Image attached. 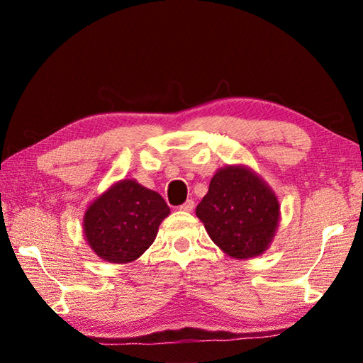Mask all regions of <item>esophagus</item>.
Wrapping results in <instances>:
<instances>
[{
	"instance_id": "34e87169",
	"label": "esophagus",
	"mask_w": 363,
	"mask_h": 363,
	"mask_svg": "<svg viewBox=\"0 0 363 363\" xmlns=\"http://www.w3.org/2000/svg\"><path fill=\"white\" fill-rule=\"evenodd\" d=\"M179 210L184 211V213H190V211L194 210V201H192V200H187L186 203H182V205L179 206Z\"/></svg>"
}]
</instances>
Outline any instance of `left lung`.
I'll use <instances>...</instances> for the list:
<instances>
[{"label":"left lung","mask_w":363,"mask_h":363,"mask_svg":"<svg viewBox=\"0 0 363 363\" xmlns=\"http://www.w3.org/2000/svg\"><path fill=\"white\" fill-rule=\"evenodd\" d=\"M195 213L211 240L235 259L261 256L280 220L277 195L247 164L218 169Z\"/></svg>","instance_id":"8db88e82"}]
</instances>
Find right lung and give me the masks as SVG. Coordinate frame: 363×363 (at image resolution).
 Listing matches in <instances>:
<instances>
[{
	"mask_svg": "<svg viewBox=\"0 0 363 363\" xmlns=\"http://www.w3.org/2000/svg\"><path fill=\"white\" fill-rule=\"evenodd\" d=\"M169 213L155 190L136 179L116 181L86 208V243L104 261L133 262L155 240L160 224Z\"/></svg>",
	"mask_w": 363,
	"mask_h": 363,
	"instance_id": "right-lung-1",
	"label": "right lung"
}]
</instances>
